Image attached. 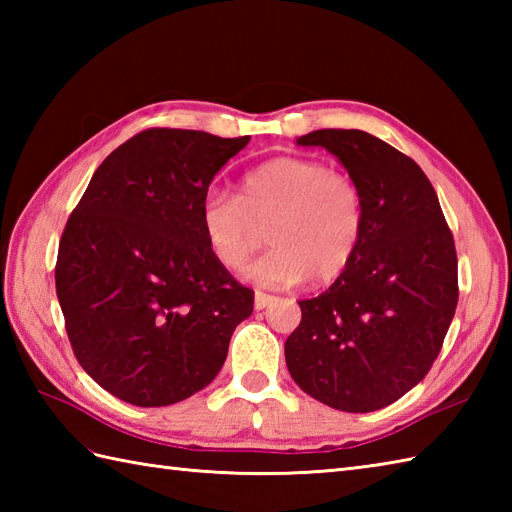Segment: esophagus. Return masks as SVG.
<instances>
[{"instance_id": "obj_1", "label": "esophagus", "mask_w": 512, "mask_h": 512, "mask_svg": "<svg viewBox=\"0 0 512 512\" xmlns=\"http://www.w3.org/2000/svg\"><path fill=\"white\" fill-rule=\"evenodd\" d=\"M273 301H275L273 295H266V292H259V290L255 292V310H264Z\"/></svg>"}]
</instances>
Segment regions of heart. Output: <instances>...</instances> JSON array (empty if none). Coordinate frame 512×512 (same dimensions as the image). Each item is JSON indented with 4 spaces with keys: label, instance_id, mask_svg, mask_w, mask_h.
I'll return each instance as SVG.
<instances>
[{
    "label": "heart",
    "instance_id": "obj_1",
    "mask_svg": "<svg viewBox=\"0 0 512 512\" xmlns=\"http://www.w3.org/2000/svg\"><path fill=\"white\" fill-rule=\"evenodd\" d=\"M206 244L224 268L244 266L264 242L273 248L246 268L266 288L339 279L358 253L365 198L350 173L321 160L284 156L248 171L239 195L206 193L200 209Z\"/></svg>",
    "mask_w": 512,
    "mask_h": 512
}]
</instances>
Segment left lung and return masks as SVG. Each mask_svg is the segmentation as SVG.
Listing matches in <instances>:
<instances>
[{
  "label": "left lung",
  "instance_id": "8db88e82",
  "mask_svg": "<svg viewBox=\"0 0 512 512\" xmlns=\"http://www.w3.org/2000/svg\"><path fill=\"white\" fill-rule=\"evenodd\" d=\"M343 162L365 198L350 268L314 299L286 341V365L334 409H383L427 376L458 306V255L436 189L402 151L361 129L297 138Z\"/></svg>",
  "mask_w": 512,
  "mask_h": 512
}]
</instances>
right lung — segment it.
Masks as SVG:
<instances>
[{
    "mask_svg": "<svg viewBox=\"0 0 512 512\" xmlns=\"http://www.w3.org/2000/svg\"><path fill=\"white\" fill-rule=\"evenodd\" d=\"M250 136L151 127L107 156L63 228L54 284L76 361L136 407H165L220 372L253 290L213 257L209 184Z\"/></svg>",
    "mask_w": 512,
    "mask_h": 512,
    "instance_id": "right-lung-1",
    "label": "right lung"
}]
</instances>
